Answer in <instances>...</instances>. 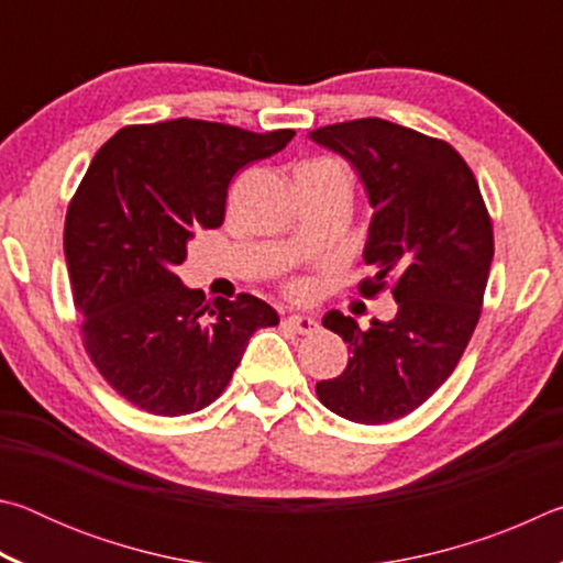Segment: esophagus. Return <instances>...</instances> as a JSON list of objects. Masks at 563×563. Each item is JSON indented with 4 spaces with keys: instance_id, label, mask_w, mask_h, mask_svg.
<instances>
[{
    "instance_id": "1",
    "label": "esophagus",
    "mask_w": 563,
    "mask_h": 563,
    "mask_svg": "<svg viewBox=\"0 0 563 563\" xmlns=\"http://www.w3.org/2000/svg\"><path fill=\"white\" fill-rule=\"evenodd\" d=\"M288 325L295 332H300V335H312V332H318V322H316V318H310V316H290Z\"/></svg>"
}]
</instances>
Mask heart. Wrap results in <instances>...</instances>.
<instances>
[{
  "label": "heart",
  "mask_w": 563,
  "mask_h": 563,
  "mask_svg": "<svg viewBox=\"0 0 563 563\" xmlns=\"http://www.w3.org/2000/svg\"><path fill=\"white\" fill-rule=\"evenodd\" d=\"M322 166H338V164H332V161H312V164H305L302 168H322ZM285 290H288L290 298H302V295L308 292V285H305V280L295 278L285 285Z\"/></svg>",
  "instance_id": "heart-1"
}]
</instances>
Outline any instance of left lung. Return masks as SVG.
Returning <instances> with one entry per match:
<instances>
[{
	"instance_id": "obj_1",
	"label": "left lung",
	"mask_w": 563,
	"mask_h": 563,
	"mask_svg": "<svg viewBox=\"0 0 563 563\" xmlns=\"http://www.w3.org/2000/svg\"><path fill=\"white\" fill-rule=\"evenodd\" d=\"M312 141L357 168L375 206L362 298L393 292L397 316L360 330L330 312L328 330L347 342L340 377L318 399L357 424H385L424 405L462 360L479 322L494 258V228L479 184L442 139L385 119L332 123Z\"/></svg>"
}]
</instances>
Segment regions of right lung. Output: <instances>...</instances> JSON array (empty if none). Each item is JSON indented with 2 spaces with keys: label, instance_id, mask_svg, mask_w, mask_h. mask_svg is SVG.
I'll return each mask as SVG.
<instances>
[{
  "label": "right lung",
  "instance_id": "right-lung-1",
  "mask_svg": "<svg viewBox=\"0 0 563 563\" xmlns=\"http://www.w3.org/2000/svg\"><path fill=\"white\" fill-rule=\"evenodd\" d=\"M295 136L231 123H131L103 144L66 211L64 253L81 342L101 377L158 417L203 409L223 395L268 302L241 292L206 302L176 275L198 228H218L238 170Z\"/></svg>",
  "mask_w": 563,
  "mask_h": 563
}]
</instances>
